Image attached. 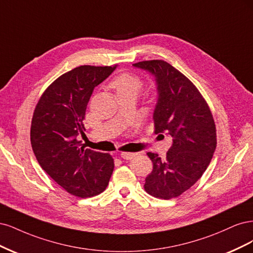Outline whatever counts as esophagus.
Segmentation results:
<instances>
[{
    "label": "esophagus",
    "instance_id": "34e87169",
    "mask_svg": "<svg viewBox=\"0 0 253 253\" xmlns=\"http://www.w3.org/2000/svg\"><path fill=\"white\" fill-rule=\"evenodd\" d=\"M121 157L123 158L124 160H131L135 157V153L132 152H122L121 153Z\"/></svg>",
    "mask_w": 253,
    "mask_h": 253
}]
</instances>
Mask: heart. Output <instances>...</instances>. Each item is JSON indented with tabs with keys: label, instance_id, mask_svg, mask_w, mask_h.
Listing matches in <instances>:
<instances>
[{
	"label": "heart",
	"instance_id": "obj_1",
	"mask_svg": "<svg viewBox=\"0 0 253 253\" xmlns=\"http://www.w3.org/2000/svg\"><path fill=\"white\" fill-rule=\"evenodd\" d=\"M111 85L116 89L117 93H120L130 90L138 91L141 88L142 82L140 78L131 75V73H123V75H121L113 80Z\"/></svg>",
	"mask_w": 253,
	"mask_h": 253
}]
</instances>
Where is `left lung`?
<instances>
[{
	"mask_svg": "<svg viewBox=\"0 0 253 253\" xmlns=\"http://www.w3.org/2000/svg\"><path fill=\"white\" fill-rule=\"evenodd\" d=\"M132 66L154 78V132L172 137L165 159L147 153L153 169L144 188L154 198H176L199 181L212 159L216 147L212 115L197 87L167 62L144 61Z\"/></svg>",
	"mask_w": 253,
	"mask_h": 253,
	"instance_id": "8db88e82",
	"label": "left lung"
}]
</instances>
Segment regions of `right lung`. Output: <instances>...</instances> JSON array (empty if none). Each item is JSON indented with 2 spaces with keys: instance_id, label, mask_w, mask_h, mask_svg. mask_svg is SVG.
I'll list each match as a JSON object with an SVG mask.
<instances>
[{
  "instance_id": "right-lung-1",
  "label": "right lung",
  "mask_w": 253,
  "mask_h": 253,
  "mask_svg": "<svg viewBox=\"0 0 253 253\" xmlns=\"http://www.w3.org/2000/svg\"><path fill=\"white\" fill-rule=\"evenodd\" d=\"M116 67L80 66L64 73L41 96L30 141L41 167L72 195L90 198L107 187L115 164L108 153L80 147L87 104L94 88Z\"/></svg>"
}]
</instances>
